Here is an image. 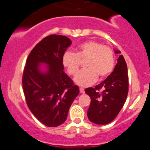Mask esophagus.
Masks as SVG:
<instances>
[{"label": "esophagus", "mask_w": 150, "mask_h": 150, "mask_svg": "<svg viewBox=\"0 0 150 150\" xmlns=\"http://www.w3.org/2000/svg\"><path fill=\"white\" fill-rule=\"evenodd\" d=\"M80 92L81 94H84V93H85V89L83 88H80Z\"/></svg>", "instance_id": "1"}]
</instances>
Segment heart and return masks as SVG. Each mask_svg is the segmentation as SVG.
<instances>
[{
  "label": "heart",
  "instance_id": "1",
  "mask_svg": "<svg viewBox=\"0 0 150 150\" xmlns=\"http://www.w3.org/2000/svg\"><path fill=\"white\" fill-rule=\"evenodd\" d=\"M81 61L85 62L86 69L81 70L74 81L80 87L92 85L99 79H104L112 72L114 67V55L108 46H103L95 41H87L81 44L76 53L67 51L62 57V63L68 73L75 75L81 65Z\"/></svg>",
  "mask_w": 150,
  "mask_h": 150
}]
</instances>
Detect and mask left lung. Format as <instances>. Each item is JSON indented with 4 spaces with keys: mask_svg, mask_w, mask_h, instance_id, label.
<instances>
[{
    "mask_svg": "<svg viewBox=\"0 0 150 150\" xmlns=\"http://www.w3.org/2000/svg\"><path fill=\"white\" fill-rule=\"evenodd\" d=\"M114 52L120 53L118 50H114ZM101 88L103 92L99 93ZM128 92V68L123 55H120L112 73L95 87L85 89V93L91 98L87 111L89 120L98 125L111 123L123 108Z\"/></svg>",
    "mask_w": 150,
    "mask_h": 150,
    "instance_id": "left-lung-1",
    "label": "left lung"
}]
</instances>
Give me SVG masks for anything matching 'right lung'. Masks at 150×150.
<instances>
[{
  "mask_svg": "<svg viewBox=\"0 0 150 150\" xmlns=\"http://www.w3.org/2000/svg\"><path fill=\"white\" fill-rule=\"evenodd\" d=\"M71 44L65 36L49 35L34 46L26 62L22 87L27 106L48 127L64 123L80 93L78 86L63 71L62 63V57Z\"/></svg>",
  "mask_w": 150,
  "mask_h": 150,
  "instance_id": "1",
  "label": "right lung"
}]
</instances>
